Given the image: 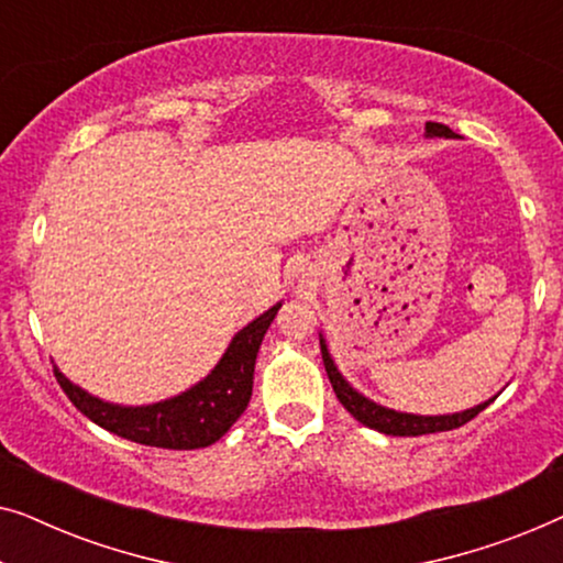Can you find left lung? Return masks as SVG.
<instances>
[{
    "mask_svg": "<svg viewBox=\"0 0 563 563\" xmlns=\"http://www.w3.org/2000/svg\"><path fill=\"white\" fill-rule=\"evenodd\" d=\"M426 133L430 137H456V133H453L449 125H443V122H426ZM320 351H322V364H325L328 379H330V384H333V391H335V397L341 399V405L358 422H364V426L379 430V433H387V435L443 433V430H453V428L466 426L468 420H474L476 415H479L484 407L492 402V399H489V402L476 405V407H472V410H464V412H456V415H435V418L387 410V407L376 405V402H372V399H366L364 395H358V391L343 379L341 372H338L335 364H333V358H330L328 345H325V341H322V338H320Z\"/></svg>",
    "mask_w": 563,
    "mask_h": 563,
    "instance_id": "left-lung-1",
    "label": "left lung"
}]
</instances>
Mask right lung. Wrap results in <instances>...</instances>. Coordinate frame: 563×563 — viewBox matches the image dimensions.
Listing matches in <instances>:
<instances>
[{"label":"right lung","mask_w":563,"mask_h":563,"mask_svg":"<svg viewBox=\"0 0 563 563\" xmlns=\"http://www.w3.org/2000/svg\"><path fill=\"white\" fill-rule=\"evenodd\" d=\"M279 307L282 302L249 322L228 345L225 356L212 368V374L205 376L197 387L179 397L164 399V402L145 407L110 405L76 387L58 368H53V374L76 410L114 435L128 438L133 443L156 445V449H205V445L220 441L249 407L253 366H256L261 341H264Z\"/></svg>","instance_id":"1"}]
</instances>
